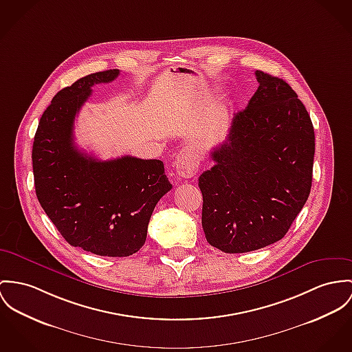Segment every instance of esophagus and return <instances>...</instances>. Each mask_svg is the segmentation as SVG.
Instances as JSON below:
<instances>
[{
    "mask_svg": "<svg viewBox=\"0 0 352 352\" xmlns=\"http://www.w3.org/2000/svg\"><path fill=\"white\" fill-rule=\"evenodd\" d=\"M199 167V160L198 155L192 154L189 150H182L175 161V170L179 178L189 179L192 178Z\"/></svg>",
    "mask_w": 352,
    "mask_h": 352,
    "instance_id": "obj_1",
    "label": "esophagus"
}]
</instances>
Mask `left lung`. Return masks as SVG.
Listing matches in <instances>:
<instances>
[{
    "label": "left lung",
    "instance_id": "1",
    "mask_svg": "<svg viewBox=\"0 0 352 352\" xmlns=\"http://www.w3.org/2000/svg\"><path fill=\"white\" fill-rule=\"evenodd\" d=\"M258 88L198 178L202 228L225 253L281 240L305 205L315 155L311 118L287 81L256 71Z\"/></svg>",
    "mask_w": 352,
    "mask_h": 352
}]
</instances>
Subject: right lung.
I'll list each match as a JSON object with an SVG mask.
<instances>
[{
  "label": "right lung",
  "mask_w": 352,
  "mask_h": 352,
  "mask_svg": "<svg viewBox=\"0 0 352 352\" xmlns=\"http://www.w3.org/2000/svg\"><path fill=\"white\" fill-rule=\"evenodd\" d=\"M119 69L91 74L54 95L34 135L37 199L65 241L98 256L127 257L146 241L155 205L171 190L162 161H99L74 143V123L92 87Z\"/></svg>",
  "instance_id": "right-lung-1"
}]
</instances>
